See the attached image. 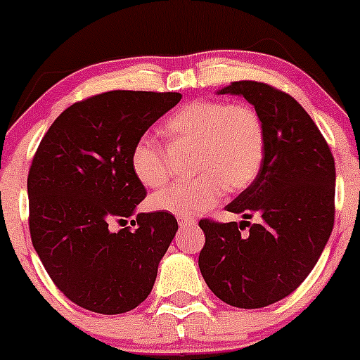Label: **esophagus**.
Wrapping results in <instances>:
<instances>
[{
    "label": "esophagus",
    "instance_id": "obj_1",
    "mask_svg": "<svg viewBox=\"0 0 360 360\" xmlns=\"http://www.w3.org/2000/svg\"><path fill=\"white\" fill-rule=\"evenodd\" d=\"M191 224H197V221H195L193 217H179V226L181 228L191 226Z\"/></svg>",
    "mask_w": 360,
    "mask_h": 360
}]
</instances>
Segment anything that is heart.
Listing matches in <instances>:
<instances>
[{
  "instance_id": "heart-1",
  "label": "heart",
  "mask_w": 360,
  "mask_h": 360,
  "mask_svg": "<svg viewBox=\"0 0 360 360\" xmlns=\"http://www.w3.org/2000/svg\"><path fill=\"white\" fill-rule=\"evenodd\" d=\"M163 136L174 148H191L188 179L151 197L155 210L193 217L216 205L224 195L238 193L259 174L266 146L261 115L250 104L198 99L165 120ZM130 165L146 188L169 181L170 163L163 146L144 136L134 144Z\"/></svg>"
}]
</instances>
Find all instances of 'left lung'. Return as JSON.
Segmentation results:
<instances>
[{
	"label": "left lung",
	"instance_id": "1",
	"mask_svg": "<svg viewBox=\"0 0 360 360\" xmlns=\"http://www.w3.org/2000/svg\"><path fill=\"white\" fill-rule=\"evenodd\" d=\"M217 94L242 96L261 115L266 146L259 174L226 210L259 223L200 219L202 277L224 303L263 308L300 288L335 224V158L294 97L259 82H233ZM248 233L244 234L245 226Z\"/></svg>",
	"mask_w": 360,
	"mask_h": 360
}]
</instances>
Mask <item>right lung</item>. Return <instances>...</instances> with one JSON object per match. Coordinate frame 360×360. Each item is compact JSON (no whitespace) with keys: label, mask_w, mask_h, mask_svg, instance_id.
Returning a JSON list of instances; mask_svg holds the SVG:
<instances>
[{"label":"right lung","mask_w":360,"mask_h":360,"mask_svg":"<svg viewBox=\"0 0 360 360\" xmlns=\"http://www.w3.org/2000/svg\"><path fill=\"white\" fill-rule=\"evenodd\" d=\"M179 92L111 90L75 103L43 136L27 176L31 240L53 284L78 307L125 314L151 292L177 231L172 214H137L146 197L132 148ZM138 224L136 225L135 223Z\"/></svg>","instance_id":"obj_1"}]
</instances>
